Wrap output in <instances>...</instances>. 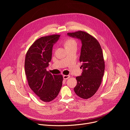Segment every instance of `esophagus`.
I'll use <instances>...</instances> for the list:
<instances>
[{
	"label": "esophagus",
	"instance_id": "esophagus-1",
	"mask_svg": "<svg viewBox=\"0 0 130 130\" xmlns=\"http://www.w3.org/2000/svg\"><path fill=\"white\" fill-rule=\"evenodd\" d=\"M69 78H70V76L69 75H64L63 76V78L65 80H67V79H68Z\"/></svg>",
	"mask_w": 130,
	"mask_h": 130
}]
</instances>
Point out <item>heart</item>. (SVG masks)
<instances>
[{
	"instance_id": "b5f03b06",
	"label": "heart",
	"mask_w": 130,
	"mask_h": 130,
	"mask_svg": "<svg viewBox=\"0 0 130 130\" xmlns=\"http://www.w3.org/2000/svg\"><path fill=\"white\" fill-rule=\"evenodd\" d=\"M64 46L68 49L71 47L77 46V42L75 39L72 38H68L64 41Z\"/></svg>"
}]
</instances>
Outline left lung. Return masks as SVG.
<instances>
[{"label": "left lung", "instance_id": "left-lung-1", "mask_svg": "<svg viewBox=\"0 0 130 130\" xmlns=\"http://www.w3.org/2000/svg\"><path fill=\"white\" fill-rule=\"evenodd\" d=\"M67 34L82 43L80 62H82L83 72L76 77L77 84L74 91L80 98L87 99L95 95L102 82L105 69L102 50L97 40L86 32L78 31Z\"/></svg>", "mask_w": 130, "mask_h": 130}]
</instances>
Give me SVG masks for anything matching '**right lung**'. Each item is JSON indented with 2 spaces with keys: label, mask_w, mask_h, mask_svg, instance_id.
<instances>
[{
  "label": "right lung",
  "mask_w": 130,
  "mask_h": 130,
  "mask_svg": "<svg viewBox=\"0 0 130 130\" xmlns=\"http://www.w3.org/2000/svg\"><path fill=\"white\" fill-rule=\"evenodd\" d=\"M60 36L53 34L41 37L32 44L26 55L25 70L29 86L45 102L56 98L62 86V75H51L46 70L51 60L53 44Z\"/></svg>",
  "instance_id": "add662e5"
}]
</instances>
